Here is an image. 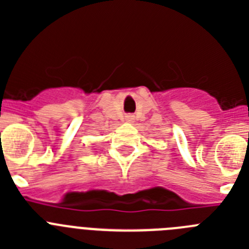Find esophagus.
I'll return each mask as SVG.
<instances>
[{
	"label": "esophagus",
	"mask_w": 249,
	"mask_h": 249,
	"mask_svg": "<svg viewBox=\"0 0 249 249\" xmlns=\"http://www.w3.org/2000/svg\"><path fill=\"white\" fill-rule=\"evenodd\" d=\"M133 120H135V118H133V116H132V114H127L126 116L127 122H133Z\"/></svg>",
	"instance_id": "1"
}]
</instances>
